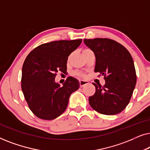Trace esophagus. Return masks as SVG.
Listing matches in <instances>:
<instances>
[{
  "mask_svg": "<svg viewBox=\"0 0 150 150\" xmlns=\"http://www.w3.org/2000/svg\"><path fill=\"white\" fill-rule=\"evenodd\" d=\"M79 84H80V87H83L85 85H87V84H89V82L87 81H83V80H81V81H79Z\"/></svg>",
  "mask_w": 150,
  "mask_h": 150,
  "instance_id": "34e87169",
  "label": "esophagus"
}]
</instances>
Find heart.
Instances as JSON below:
<instances>
[{
	"mask_svg": "<svg viewBox=\"0 0 150 150\" xmlns=\"http://www.w3.org/2000/svg\"><path fill=\"white\" fill-rule=\"evenodd\" d=\"M87 50H89V49H85V50H84L83 52ZM74 74L79 77H85V74L83 72V71H76V72L74 73Z\"/></svg>",
	"mask_w": 150,
	"mask_h": 150,
	"instance_id": "obj_1",
	"label": "heart"
}]
</instances>
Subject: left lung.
Returning a JSON list of instances; mask_svg holds the SVG:
<instances>
[{
	"label": "left lung",
	"mask_w": 150,
	"mask_h": 150,
	"mask_svg": "<svg viewBox=\"0 0 150 150\" xmlns=\"http://www.w3.org/2000/svg\"><path fill=\"white\" fill-rule=\"evenodd\" d=\"M85 45L96 56L95 72L104 76L105 85H93L90 106L100 113H120L128 105L137 83L136 70L130 53L124 46L110 39H85Z\"/></svg>",
	"instance_id": "obj_1"
}]
</instances>
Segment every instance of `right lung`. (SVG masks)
Segmentation results:
<instances>
[{
  "mask_svg": "<svg viewBox=\"0 0 150 150\" xmlns=\"http://www.w3.org/2000/svg\"><path fill=\"white\" fill-rule=\"evenodd\" d=\"M82 40L53 41L34 48L24 61L21 87L28 106L35 115L45 120L60 116L66 109L69 98L80 87L69 76L62 87L54 81L57 73H67L69 55Z\"/></svg>",
  "mask_w": 150,
  "mask_h": 150,
  "instance_id": "obj_1",
  "label": "right lung"
}]
</instances>
